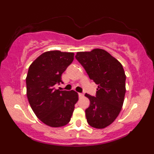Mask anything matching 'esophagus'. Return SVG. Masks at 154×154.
<instances>
[{"label": "esophagus", "instance_id": "1", "mask_svg": "<svg viewBox=\"0 0 154 154\" xmlns=\"http://www.w3.org/2000/svg\"><path fill=\"white\" fill-rule=\"evenodd\" d=\"M78 95H79V98H82V97H83V95H83L82 93H78Z\"/></svg>", "mask_w": 154, "mask_h": 154}]
</instances>
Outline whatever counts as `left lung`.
Returning a JSON list of instances; mask_svg holds the SVG:
<instances>
[{
    "label": "left lung",
    "instance_id": "obj_1",
    "mask_svg": "<svg viewBox=\"0 0 154 154\" xmlns=\"http://www.w3.org/2000/svg\"><path fill=\"white\" fill-rule=\"evenodd\" d=\"M75 58L98 85L95 97L85 95L91 103L85 110L88 123L97 129L106 128L119 115L125 100L126 75L122 65L100 48L77 52Z\"/></svg>",
    "mask_w": 154,
    "mask_h": 154
}]
</instances>
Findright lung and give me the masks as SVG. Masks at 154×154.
Here are the masks:
<instances>
[{"mask_svg": "<svg viewBox=\"0 0 154 154\" xmlns=\"http://www.w3.org/2000/svg\"><path fill=\"white\" fill-rule=\"evenodd\" d=\"M74 53L51 51L31 63L26 78V95L35 115L44 124L59 128L69 122L78 94L56 89L61 75L74 60Z\"/></svg>", "mask_w": 154, "mask_h": 154, "instance_id": "obj_1", "label": "right lung"}]
</instances>
